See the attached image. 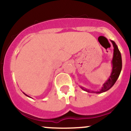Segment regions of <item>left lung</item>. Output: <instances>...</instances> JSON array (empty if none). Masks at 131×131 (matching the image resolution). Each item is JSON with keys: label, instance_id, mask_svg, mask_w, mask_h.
<instances>
[{"label": "left lung", "instance_id": "1", "mask_svg": "<svg viewBox=\"0 0 131 131\" xmlns=\"http://www.w3.org/2000/svg\"><path fill=\"white\" fill-rule=\"evenodd\" d=\"M112 44H113L114 49H113V57L112 59V72L111 73V75L110 76L109 79L107 80V81L105 84L103 85L102 88L101 90L99 91H91V92H96V94L102 93V92H105L109 90L112 86L115 84V83L117 81V79L119 77L120 73H121V70H122V57H121V54L120 52L119 49H118V47L113 42V40H111ZM82 89L87 91L88 92H91V91L88 90V89H85V88L80 87Z\"/></svg>", "mask_w": 131, "mask_h": 131}]
</instances>
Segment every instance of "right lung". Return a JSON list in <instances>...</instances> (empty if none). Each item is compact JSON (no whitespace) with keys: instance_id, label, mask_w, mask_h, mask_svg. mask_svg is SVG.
<instances>
[{"instance_id":"1","label":"right lung","mask_w":131,"mask_h":131,"mask_svg":"<svg viewBox=\"0 0 131 131\" xmlns=\"http://www.w3.org/2000/svg\"><path fill=\"white\" fill-rule=\"evenodd\" d=\"M24 94H25V93H24ZM25 94V95H26V96H28V95H26V94Z\"/></svg>"}]
</instances>
